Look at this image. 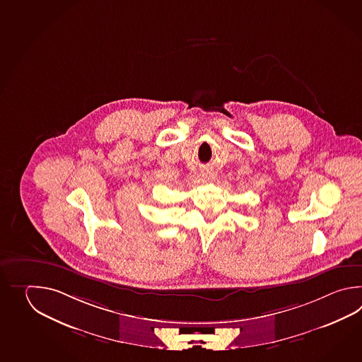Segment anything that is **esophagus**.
Segmentation results:
<instances>
[{
	"label": "esophagus",
	"mask_w": 362,
	"mask_h": 362,
	"mask_svg": "<svg viewBox=\"0 0 362 362\" xmlns=\"http://www.w3.org/2000/svg\"><path fill=\"white\" fill-rule=\"evenodd\" d=\"M202 177L204 178L206 181H211L215 178V172L212 170H206L202 172Z\"/></svg>",
	"instance_id": "esophagus-1"
}]
</instances>
